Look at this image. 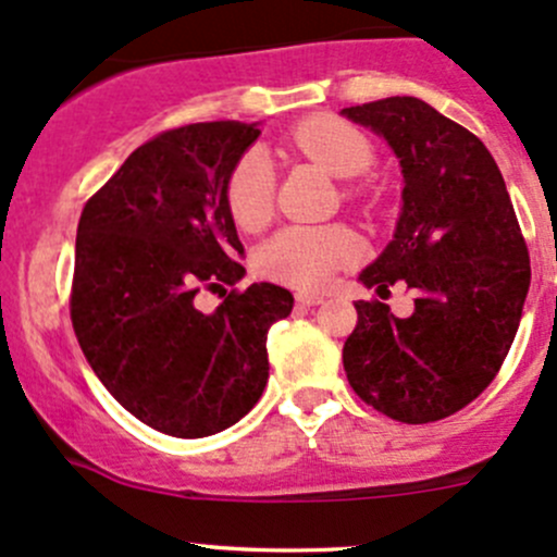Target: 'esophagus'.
I'll use <instances>...</instances> for the list:
<instances>
[{"label":"esophagus","instance_id":"obj_1","mask_svg":"<svg viewBox=\"0 0 557 557\" xmlns=\"http://www.w3.org/2000/svg\"><path fill=\"white\" fill-rule=\"evenodd\" d=\"M296 301H299L301 307H318V305H323V296L320 294H296Z\"/></svg>","mask_w":557,"mask_h":557}]
</instances>
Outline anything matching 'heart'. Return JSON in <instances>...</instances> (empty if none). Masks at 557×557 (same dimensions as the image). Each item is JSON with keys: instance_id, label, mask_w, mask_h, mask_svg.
<instances>
[{"instance_id": "obj_1", "label": "heart", "mask_w": 557, "mask_h": 557, "mask_svg": "<svg viewBox=\"0 0 557 557\" xmlns=\"http://www.w3.org/2000/svg\"><path fill=\"white\" fill-rule=\"evenodd\" d=\"M290 143L339 180L361 177L374 164L367 134L336 115H312L290 132ZM274 177L263 150H247L226 183V205L237 226L258 228L272 215ZM356 245L342 228L290 226L258 250V269L294 288H320L342 263L352 261Z\"/></svg>"}]
</instances>
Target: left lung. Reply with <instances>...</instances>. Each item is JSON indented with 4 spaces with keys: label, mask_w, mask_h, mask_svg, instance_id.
<instances>
[{
    "label": "left lung",
    "mask_w": 557,
    "mask_h": 557,
    "mask_svg": "<svg viewBox=\"0 0 557 557\" xmlns=\"http://www.w3.org/2000/svg\"><path fill=\"white\" fill-rule=\"evenodd\" d=\"M342 115L383 137L401 166V212L367 288L404 280L414 312L356 301L342 361L352 391L401 423H431L474 401L502 369L531 285L528 247L485 145L423 99L391 97Z\"/></svg>",
    "instance_id": "obj_1"
}]
</instances>
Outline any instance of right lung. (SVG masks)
<instances>
[{
    "instance_id": "add662e5",
    "label": "right lung",
    "mask_w": 557,
    "mask_h": 557,
    "mask_svg": "<svg viewBox=\"0 0 557 557\" xmlns=\"http://www.w3.org/2000/svg\"><path fill=\"white\" fill-rule=\"evenodd\" d=\"M258 123H190L139 145L83 207L72 325L88 367L161 434L201 440L245 418L269 380L267 334L294 310L272 283L196 307L245 277L226 205Z\"/></svg>"
}]
</instances>
